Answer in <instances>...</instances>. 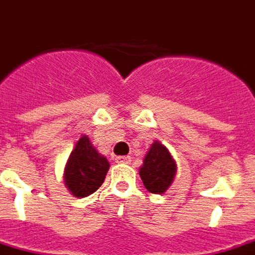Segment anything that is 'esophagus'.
<instances>
[{
    "label": "esophagus",
    "mask_w": 255,
    "mask_h": 255,
    "mask_svg": "<svg viewBox=\"0 0 255 255\" xmlns=\"http://www.w3.org/2000/svg\"><path fill=\"white\" fill-rule=\"evenodd\" d=\"M116 162L117 163H129L131 162V156H128V155H126V156H117V158H116Z\"/></svg>",
    "instance_id": "1"
}]
</instances>
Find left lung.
I'll return each mask as SVG.
<instances>
[{"instance_id":"1","label":"left lung","mask_w":255,"mask_h":255,"mask_svg":"<svg viewBox=\"0 0 255 255\" xmlns=\"http://www.w3.org/2000/svg\"><path fill=\"white\" fill-rule=\"evenodd\" d=\"M176 175V162L171 152L159 141H154L139 168V176L148 192L162 195L172 185Z\"/></svg>"}]
</instances>
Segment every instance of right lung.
<instances>
[{
    "label": "right lung",
    "mask_w": 255,
    "mask_h": 255,
    "mask_svg": "<svg viewBox=\"0 0 255 255\" xmlns=\"http://www.w3.org/2000/svg\"><path fill=\"white\" fill-rule=\"evenodd\" d=\"M110 163L96 151L89 136H80L65 166V185L76 198H86L100 188Z\"/></svg>",
    "instance_id": "add662e5"
}]
</instances>
